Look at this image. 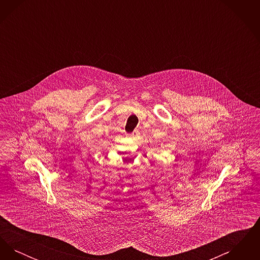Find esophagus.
Returning a JSON list of instances; mask_svg holds the SVG:
<instances>
[{"label":"esophagus","instance_id":"esophagus-1","mask_svg":"<svg viewBox=\"0 0 260 260\" xmlns=\"http://www.w3.org/2000/svg\"><path fill=\"white\" fill-rule=\"evenodd\" d=\"M138 136V131H134V132L132 133V136H134V137H135V136Z\"/></svg>","mask_w":260,"mask_h":260}]
</instances>
